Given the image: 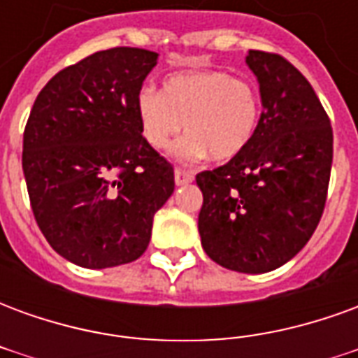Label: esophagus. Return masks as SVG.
<instances>
[{
    "label": "esophagus",
    "mask_w": 358,
    "mask_h": 358,
    "mask_svg": "<svg viewBox=\"0 0 358 358\" xmlns=\"http://www.w3.org/2000/svg\"><path fill=\"white\" fill-rule=\"evenodd\" d=\"M194 180V174L189 171H184V169H176L174 171V182H176V186H186Z\"/></svg>",
    "instance_id": "esophagus-1"
}]
</instances>
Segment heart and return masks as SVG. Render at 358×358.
I'll use <instances>...</instances> for the list:
<instances>
[{
	"label": "heart",
	"mask_w": 358,
	"mask_h": 358,
	"mask_svg": "<svg viewBox=\"0 0 358 358\" xmlns=\"http://www.w3.org/2000/svg\"><path fill=\"white\" fill-rule=\"evenodd\" d=\"M136 117L143 140L166 149L184 126L187 136L172 155L197 163L207 155L228 161L248 148L259 122V95L245 80L224 71L171 74L163 92L143 86L136 95Z\"/></svg>",
	"instance_id": "b5f03b06"
}]
</instances>
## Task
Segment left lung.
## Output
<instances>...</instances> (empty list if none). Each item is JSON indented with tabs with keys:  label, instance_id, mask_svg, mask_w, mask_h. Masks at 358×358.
<instances>
[{
	"label": "left lung",
	"instance_id": "8db88e82",
	"mask_svg": "<svg viewBox=\"0 0 358 358\" xmlns=\"http://www.w3.org/2000/svg\"><path fill=\"white\" fill-rule=\"evenodd\" d=\"M263 113L240 155L199 172V236L224 268L263 274L307 245L322 217L334 134L315 90L284 57L249 51Z\"/></svg>",
	"mask_w": 358,
	"mask_h": 358
}]
</instances>
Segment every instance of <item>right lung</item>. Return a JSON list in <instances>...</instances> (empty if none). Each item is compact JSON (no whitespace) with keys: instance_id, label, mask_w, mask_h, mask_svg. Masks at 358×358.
<instances>
[{"instance_id":"right-lung-1","label":"right lung","mask_w":358,"mask_h":358,"mask_svg":"<svg viewBox=\"0 0 358 358\" xmlns=\"http://www.w3.org/2000/svg\"><path fill=\"white\" fill-rule=\"evenodd\" d=\"M157 59L140 48L97 51L55 74L30 110L22 171L36 222L84 268L140 259L174 192L172 164L143 140L136 117Z\"/></svg>"}]
</instances>
